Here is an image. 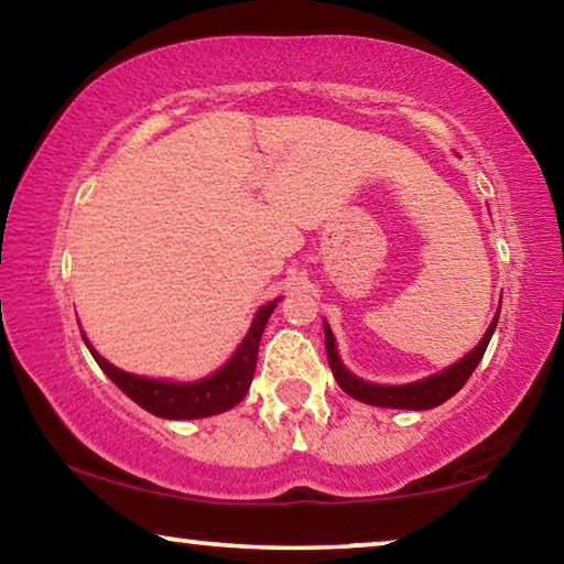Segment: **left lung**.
<instances>
[{
	"label": "left lung",
	"instance_id": "left-lung-1",
	"mask_svg": "<svg viewBox=\"0 0 564 564\" xmlns=\"http://www.w3.org/2000/svg\"><path fill=\"white\" fill-rule=\"evenodd\" d=\"M498 318H500V308H498V313H495L490 328L485 330L480 343H477V346L467 352V356L453 362V366L437 370V373H433V376L413 380V383H400V386L370 383V380H362L356 373H350V370L346 368V362H343L338 356L336 336H333L328 323L323 321L328 366H330L333 378H336L340 390H346L350 398L360 400V403H368L376 408H398V410H431V408H437L441 403H445V400H451L457 390L467 383V378L473 376L477 362L482 360L485 350H488L492 333H495V328H498Z\"/></svg>",
	"mask_w": 564,
	"mask_h": 564
}]
</instances>
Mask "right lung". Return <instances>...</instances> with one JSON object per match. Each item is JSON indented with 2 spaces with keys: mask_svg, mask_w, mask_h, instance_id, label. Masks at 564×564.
Segmentation results:
<instances>
[{
  "mask_svg": "<svg viewBox=\"0 0 564 564\" xmlns=\"http://www.w3.org/2000/svg\"><path fill=\"white\" fill-rule=\"evenodd\" d=\"M281 299H273L256 311L251 328L238 343L234 356L212 376L198 380H166V378H147L127 373L109 362L101 352L91 346L87 333H82L94 360L111 378L121 393H127L133 403L149 410L151 415L166 420H196L226 413L234 405L241 403L256 373V360H259V343L269 323L271 313Z\"/></svg>",
  "mask_w": 564,
  "mask_h": 564,
  "instance_id": "obj_1",
  "label": "right lung"
}]
</instances>
